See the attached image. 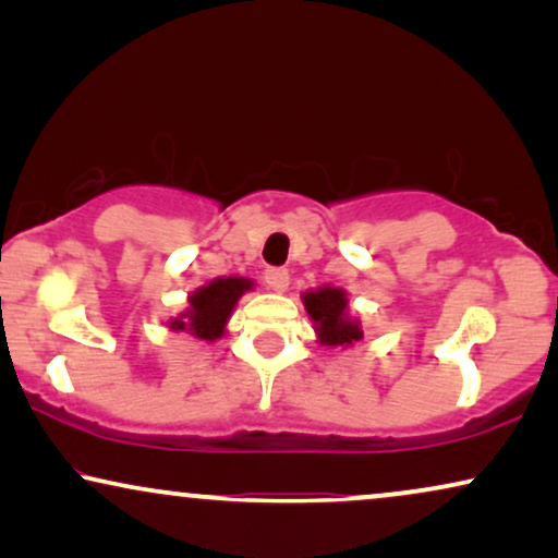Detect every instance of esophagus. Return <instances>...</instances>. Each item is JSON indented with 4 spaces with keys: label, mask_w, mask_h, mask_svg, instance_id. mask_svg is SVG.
Instances as JSON below:
<instances>
[{
    "label": "esophagus",
    "mask_w": 558,
    "mask_h": 558,
    "mask_svg": "<svg viewBox=\"0 0 558 558\" xmlns=\"http://www.w3.org/2000/svg\"><path fill=\"white\" fill-rule=\"evenodd\" d=\"M263 278H265L267 288H270V291H275V293H283L288 288V270H286V267H267Z\"/></svg>",
    "instance_id": "1"
}]
</instances>
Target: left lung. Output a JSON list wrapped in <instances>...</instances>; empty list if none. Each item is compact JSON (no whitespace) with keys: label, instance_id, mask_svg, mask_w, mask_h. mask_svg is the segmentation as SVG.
Returning <instances> with one entry per match:
<instances>
[{"label":"left lung","instance_id":"1","mask_svg":"<svg viewBox=\"0 0 558 558\" xmlns=\"http://www.w3.org/2000/svg\"><path fill=\"white\" fill-rule=\"evenodd\" d=\"M308 316L316 322V333L326 347L352 344L362 339L360 324L347 316V295L339 288H322V291L303 295Z\"/></svg>","mask_w":558,"mask_h":558}]
</instances>
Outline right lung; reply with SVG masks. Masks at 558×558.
I'll use <instances>...</instances> for the list:
<instances>
[{"label":"right lung","mask_w":558,"mask_h":558,"mask_svg":"<svg viewBox=\"0 0 558 558\" xmlns=\"http://www.w3.org/2000/svg\"><path fill=\"white\" fill-rule=\"evenodd\" d=\"M252 283L247 278H219L214 283L198 288L191 295L189 314H183L175 322H170V329L183 331L189 329L196 339L214 341L225 333V326L232 316L234 303L240 301L244 291H250Z\"/></svg>","instance_id":"obj_1"}]
</instances>
